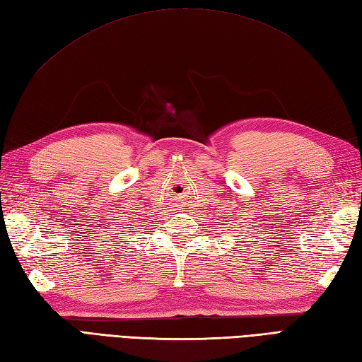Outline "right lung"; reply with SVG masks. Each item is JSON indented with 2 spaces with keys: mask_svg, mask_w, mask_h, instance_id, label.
<instances>
[{
  "mask_svg": "<svg viewBox=\"0 0 362 362\" xmlns=\"http://www.w3.org/2000/svg\"><path fill=\"white\" fill-rule=\"evenodd\" d=\"M139 223H140V222H139V220H136V222H134V220H132V218H129V220H128V222H124V223H123L124 226H123V230H122V233H124V231H128V230L131 231V230H132V228H134V226H140ZM139 230H142V228H139ZM132 233H136V231H132Z\"/></svg>",
  "mask_w": 362,
  "mask_h": 362,
  "instance_id": "obj_1",
  "label": "right lung"
}]
</instances>
